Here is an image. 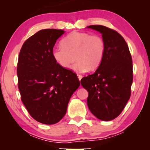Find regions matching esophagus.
Returning a JSON list of instances; mask_svg holds the SVG:
<instances>
[{
	"mask_svg": "<svg viewBox=\"0 0 150 150\" xmlns=\"http://www.w3.org/2000/svg\"><path fill=\"white\" fill-rule=\"evenodd\" d=\"M77 77H78L79 80L81 81V79H82V77H83V76L81 75H79V74H77Z\"/></svg>",
	"mask_w": 150,
	"mask_h": 150,
	"instance_id": "34e87169",
	"label": "esophagus"
}]
</instances>
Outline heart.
<instances>
[{"label":"heart","mask_w":150,"mask_h":150,"mask_svg":"<svg viewBox=\"0 0 150 150\" xmlns=\"http://www.w3.org/2000/svg\"><path fill=\"white\" fill-rule=\"evenodd\" d=\"M61 45L62 46L52 50L55 62L63 69H67L77 59L72 69L78 72L97 69L103 59L106 49L105 41L99 35L81 32L70 33L62 40Z\"/></svg>","instance_id":"1"}]
</instances>
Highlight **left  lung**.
Segmentation results:
<instances>
[{"instance_id":"1","label":"left lung","mask_w":150,"mask_h":150,"mask_svg":"<svg viewBox=\"0 0 150 150\" xmlns=\"http://www.w3.org/2000/svg\"><path fill=\"white\" fill-rule=\"evenodd\" d=\"M87 28L102 34L105 53L99 67L83 77L81 84L88 91L87 105L96 118L103 121L116 118L125 107L133 81L132 60L125 40L118 33L101 25Z\"/></svg>"}]
</instances>
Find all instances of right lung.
<instances>
[{
	"label": "right lung",
	"instance_id": "obj_1",
	"mask_svg": "<svg viewBox=\"0 0 150 150\" xmlns=\"http://www.w3.org/2000/svg\"><path fill=\"white\" fill-rule=\"evenodd\" d=\"M64 33L40 30L24 43L19 54L17 75L22 101L32 117L44 124L62 120L80 85L75 73L60 67L52 56L55 42Z\"/></svg>",
	"mask_w": 150,
	"mask_h": 150
}]
</instances>
